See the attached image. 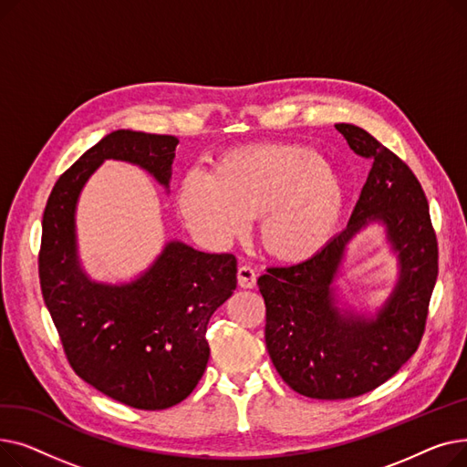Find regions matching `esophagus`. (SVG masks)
Listing matches in <instances>:
<instances>
[{"label": "esophagus", "instance_id": "34e87169", "mask_svg": "<svg viewBox=\"0 0 467 467\" xmlns=\"http://www.w3.org/2000/svg\"><path fill=\"white\" fill-rule=\"evenodd\" d=\"M257 282V271L252 265H242L238 268V285L244 289H252L255 287Z\"/></svg>", "mask_w": 467, "mask_h": 467}]
</instances>
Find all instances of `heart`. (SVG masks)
Listing matches in <instances>:
<instances>
[{
    "mask_svg": "<svg viewBox=\"0 0 467 467\" xmlns=\"http://www.w3.org/2000/svg\"><path fill=\"white\" fill-rule=\"evenodd\" d=\"M345 202L335 171L312 147L263 143L221 155L212 171L192 168L178 189L185 223L223 246L259 215L265 250L282 261L314 257L331 240Z\"/></svg>",
    "mask_w": 467,
    "mask_h": 467,
    "instance_id": "heart-1",
    "label": "heart"
}]
</instances>
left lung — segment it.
<instances>
[{
	"instance_id": "1",
	"label": "left lung",
	"mask_w": 467,
	"mask_h": 467,
	"mask_svg": "<svg viewBox=\"0 0 467 467\" xmlns=\"http://www.w3.org/2000/svg\"><path fill=\"white\" fill-rule=\"evenodd\" d=\"M350 150L371 170L347 229L314 257L271 266L257 285L266 306L265 342L276 371L297 394L312 400H350L394 377L419 348L437 280V238L420 182L369 132L338 122ZM382 223L400 276L371 318L340 311L332 282L351 238Z\"/></svg>"
}]
</instances>
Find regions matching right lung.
<instances>
[{
  "mask_svg": "<svg viewBox=\"0 0 467 467\" xmlns=\"http://www.w3.org/2000/svg\"><path fill=\"white\" fill-rule=\"evenodd\" d=\"M176 136L115 130L55 183L43 213L39 282L69 365L108 398L141 410L183 401L210 358L212 314L236 289V257L168 242L129 284L94 282L78 255L81 189L108 159L143 168L168 189Z\"/></svg>",
  "mask_w": 467,
  "mask_h": 467,
  "instance_id": "obj_1",
  "label": "right lung"
}]
</instances>
